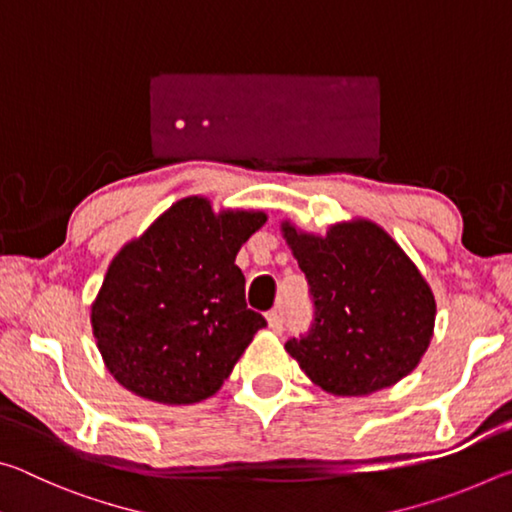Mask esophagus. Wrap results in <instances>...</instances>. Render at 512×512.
Here are the masks:
<instances>
[{
    "instance_id": "obj_1",
    "label": "esophagus",
    "mask_w": 512,
    "mask_h": 512,
    "mask_svg": "<svg viewBox=\"0 0 512 512\" xmlns=\"http://www.w3.org/2000/svg\"><path fill=\"white\" fill-rule=\"evenodd\" d=\"M266 320H268V327L273 329V332H282L284 327V309L282 307H275L266 314Z\"/></svg>"
}]
</instances>
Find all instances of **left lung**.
<instances>
[{
  "label": "left lung",
  "instance_id": "8db88e82",
  "mask_svg": "<svg viewBox=\"0 0 512 512\" xmlns=\"http://www.w3.org/2000/svg\"><path fill=\"white\" fill-rule=\"evenodd\" d=\"M314 298L309 334L284 348L323 391L361 397L395 386L427 352L436 300L400 244L370 219L329 225L325 235L282 221Z\"/></svg>",
  "mask_w": 512,
  "mask_h": 512
}]
</instances>
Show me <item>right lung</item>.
<instances>
[{
    "label": "right lung",
    "instance_id": "1",
    "mask_svg": "<svg viewBox=\"0 0 512 512\" xmlns=\"http://www.w3.org/2000/svg\"><path fill=\"white\" fill-rule=\"evenodd\" d=\"M262 210L214 212L187 196L112 257L90 307L101 359L126 391L160 404L212 397L266 325L246 307L239 248Z\"/></svg>",
    "mask_w": 512,
    "mask_h": 512
}]
</instances>
